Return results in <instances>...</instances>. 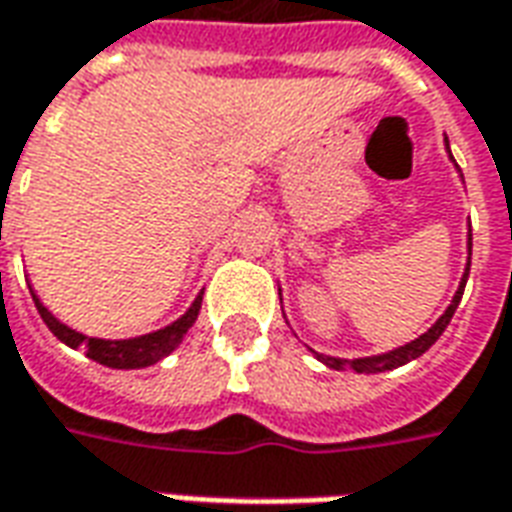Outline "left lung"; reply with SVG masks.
<instances>
[{
    "label": "left lung",
    "mask_w": 512,
    "mask_h": 512,
    "mask_svg": "<svg viewBox=\"0 0 512 512\" xmlns=\"http://www.w3.org/2000/svg\"><path fill=\"white\" fill-rule=\"evenodd\" d=\"M444 142H447V136H444ZM447 150H450V142H447ZM452 158V153H450ZM452 164H455V158H452ZM458 167V164H455ZM461 172V169H458ZM463 178V175H461ZM469 260H466V268H463V277L458 282V290H455V296H452L450 307L441 312V318L433 326H430L428 332L419 334L417 340H411V343L400 345V348H392V351H386V354H376V356H359V359H340V356H326V354H318V351H312L318 362H323L326 367H332V370H345V367H351L354 373H386V370H395V367H403L408 365L411 359H419V356L428 351L430 345L436 343L441 337V332L447 329V323L452 321V315L458 310V304H461V296H463V288H466V279H469V266H472V233H469Z\"/></svg>",
    "instance_id": "left-lung-1"
}]
</instances>
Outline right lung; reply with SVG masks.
Returning a JSON list of instances; mask_svg holds the SVG:
<instances>
[{
  "instance_id": "obj_1",
  "label": "right lung",
  "mask_w": 512,
  "mask_h": 512,
  "mask_svg": "<svg viewBox=\"0 0 512 512\" xmlns=\"http://www.w3.org/2000/svg\"><path fill=\"white\" fill-rule=\"evenodd\" d=\"M32 299H35V307H38L40 318L49 326L51 334L65 343L68 348H84V354L90 356L93 362L104 367H115V370H139V367H150L161 362L164 356H169L180 343H183V334L189 332L197 315H200L202 304V290L197 293V299L191 301V307L178 321H172L164 329L158 332L142 334V337H128V340H104V337H87V334L76 332L68 323H62L60 318H54L49 312V307H43V301L38 299L35 290H29Z\"/></svg>"
}]
</instances>
